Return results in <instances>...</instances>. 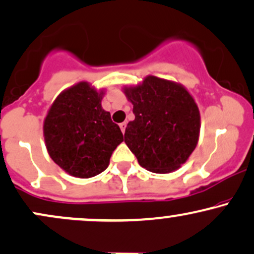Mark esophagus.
Here are the masks:
<instances>
[{"label": "esophagus", "mask_w": 254, "mask_h": 254, "mask_svg": "<svg viewBox=\"0 0 254 254\" xmlns=\"http://www.w3.org/2000/svg\"><path fill=\"white\" fill-rule=\"evenodd\" d=\"M119 127H121V130H122V132H125V129H127V123H125V122H123V123H121L119 124Z\"/></svg>", "instance_id": "obj_1"}]
</instances>
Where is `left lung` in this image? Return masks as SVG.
<instances>
[{"mask_svg": "<svg viewBox=\"0 0 254 254\" xmlns=\"http://www.w3.org/2000/svg\"><path fill=\"white\" fill-rule=\"evenodd\" d=\"M133 105L124 141L142 167L171 173L185 164L198 143L200 116L197 104L182 84L147 76L135 87H124Z\"/></svg>", "mask_w": 254, "mask_h": 254, "instance_id": "left-lung-1", "label": "left lung"}]
</instances>
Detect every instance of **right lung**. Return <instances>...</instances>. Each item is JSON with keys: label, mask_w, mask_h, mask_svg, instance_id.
Masks as SVG:
<instances>
[{"label": "right lung", "mask_w": 254, "mask_h": 254, "mask_svg": "<svg viewBox=\"0 0 254 254\" xmlns=\"http://www.w3.org/2000/svg\"><path fill=\"white\" fill-rule=\"evenodd\" d=\"M104 90L78 82L61 93L44 121L49 155L68 174L92 178L104 172L123 133L101 107Z\"/></svg>", "instance_id": "1"}]
</instances>
